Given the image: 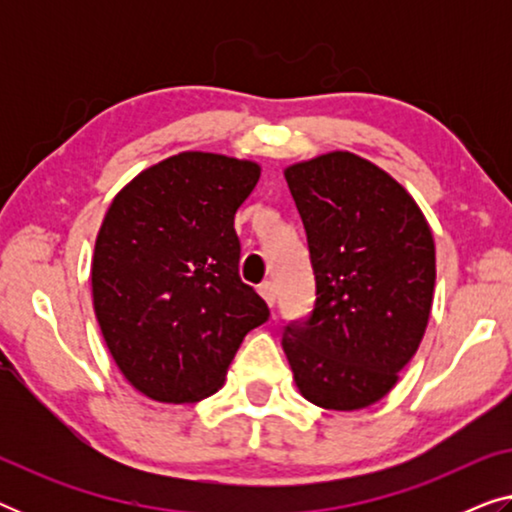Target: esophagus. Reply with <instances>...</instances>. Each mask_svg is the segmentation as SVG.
Segmentation results:
<instances>
[{"label": "esophagus", "mask_w": 512, "mask_h": 512, "mask_svg": "<svg viewBox=\"0 0 512 512\" xmlns=\"http://www.w3.org/2000/svg\"><path fill=\"white\" fill-rule=\"evenodd\" d=\"M258 293H261L263 300H265V303H268L270 307L275 305V300H277V289H275V282H263L261 286H258Z\"/></svg>", "instance_id": "1"}]
</instances>
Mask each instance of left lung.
<instances>
[{
    "label": "left lung",
    "mask_w": 512,
    "mask_h": 512,
    "mask_svg": "<svg viewBox=\"0 0 512 512\" xmlns=\"http://www.w3.org/2000/svg\"><path fill=\"white\" fill-rule=\"evenodd\" d=\"M317 286L282 347L307 401L361 410L384 398L429 324L436 247L422 209L380 167L349 151L286 167Z\"/></svg>",
    "instance_id": "1"
}]
</instances>
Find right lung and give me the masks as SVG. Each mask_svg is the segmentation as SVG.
Wrapping results in <instances>:
<instances>
[{"label": "right lung", "instance_id": "1", "mask_svg": "<svg viewBox=\"0 0 512 512\" xmlns=\"http://www.w3.org/2000/svg\"><path fill=\"white\" fill-rule=\"evenodd\" d=\"M261 167L186 151L137 174L95 242L93 305L116 366L160 403L219 391L244 335L268 321L240 279L235 212Z\"/></svg>", "mask_w": 512, "mask_h": 512}]
</instances>
